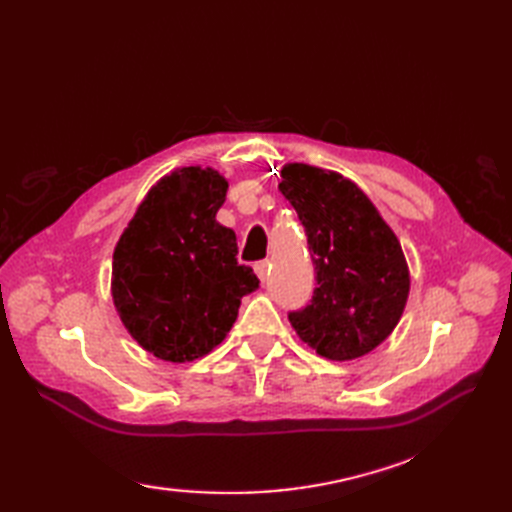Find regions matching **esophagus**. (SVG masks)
<instances>
[{"label": "esophagus", "mask_w": 512, "mask_h": 512, "mask_svg": "<svg viewBox=\"0 0 512 512\" xmlns=\"http://www.w3.org/2000/svg\"><path fill=\"white\" fill-rule=\"evenodd\" d=\"M269 269H271V262L269 260H260V262H256L254 265V271H256V275H258V280L265 284L267 280H269Z\"/></svg>", "instance_id": "34e87169"}]
</instances>
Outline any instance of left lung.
Returning <instances> with one entry per match:
<instances>
[{
    "instance_id": "obj_1",
    "label": "left lung",
    "mask_w": 512,
    "mask_h": 512,
    "mask_svg": "<svg viewBox=\"0 0 512 512\" xmlns=\"http://www.w3.org/2000/svg\"><path fill=\"white\" fill-rule=\"evenodd\" d=\"M280 192L305 226L316 267L312 303L292 329L329 361L378 348L404 314L410 271L399 239L354 181L301 162L282 168Z\"/></svg>"
}]
</instances>
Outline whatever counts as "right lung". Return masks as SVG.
<instances>
[{
    "instance_id": "1",
    "label": "right lung",
    "mask_w": 512,
    "mask_h": 512,
    "mask_svg": "<svg viewBox=\"0 0 512 512\" xmlns=\"http://www.w3.org/2000/svg\"><path fill=\"white\" fill-rule=\"evenodd\" d=\"M228 181L213 168L164 175L138 205L115 245L111 294L123 327L162 361L185 363L220 346L254 271L237 262L235 230L215 213Z\"/></svg>"
}]
</instances>
